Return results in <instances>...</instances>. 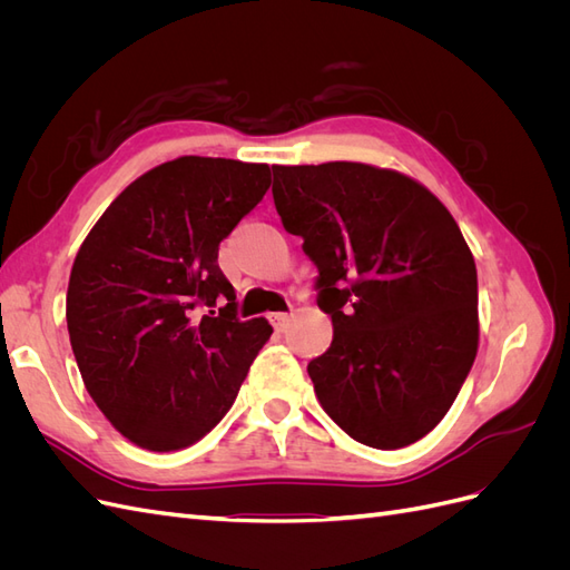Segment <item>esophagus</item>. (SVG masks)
Returning <instances> with one entry per match:
<instances>
[{"instance_id": "esophagus-1", "label": "esophagus", "mask_w": 570, "mask_h": 570, "mask_svg": "<svg viewBox=\"0 0 570 570\" xmlns=\"http://www.w3.org/2000/svg\"><path fill=\"white\" fill-rule=\"evenodd\" d=\"M287 321H289V314H285V312H278V314H271V323H273V327H275V331H285V325H287Z\"/></svg>"}]
</instances>
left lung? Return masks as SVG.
Segmentation results:
<instances>
[{
  "label": "left lung",
  "instance_id": "1",
  "mask_svg": "<svg viewBox=\"0 0 570 570\" xmlns=\"http://www.w3.org/2000/svg\"><path fill=\"white\" fill-rule=\"evenodd\" d=\"M273 202L333 318L306 366L321 406L375 450L425 438L478 352V273L456 220L416 180L352 161L273 166Z\"/></svg>",
  "mask_w": 570,
  "mask_h": 570
}]
</instances>
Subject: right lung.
I'll return each instance as SVG.
<instances>
[{
    "label": "right lung",
    "instance_id": "obj_1",
    "mask_svg": "<svg viewBox=\"0 0 570 570\" xmlns=\"http://www.w3.org/2000/svg\"><path fill=\"white\" fill-rule=\"evenodd\" d=\"M266 164L180 157L130 183L85 237L66 323L82 383L120 435L151 452L226 416L273 327L239 321L218 247L264 199Z\"/></svg>",
    "mask_w": 570,
    "mask_h": 570
}]
</instances>
